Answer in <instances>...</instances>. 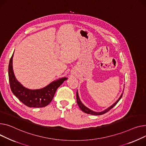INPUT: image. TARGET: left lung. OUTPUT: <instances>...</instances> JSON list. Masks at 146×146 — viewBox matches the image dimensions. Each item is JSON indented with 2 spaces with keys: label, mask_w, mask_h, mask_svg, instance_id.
<instances>
[{
  "label": "left lung",
  "mask_w": 146,
  "mask_h": 146,
  "mask_svg": "<svg viewBox=\"0 0 146 146\" xmlns=\"http://www.w3.org/2000/svg\"><path fill=\"white\" fill-rule=\"evenodd\" d=\"M123 93L121 94V95L120 96L119 99L117 101H116L112 106H111L110 107H109V108H108L107 109H106L105 110H104V111H101V112H96V111H92V110H91L90 109H89V108H87V107H86V106L81 102V101H80V99H79V95H78V93H77V92H76L77 103V104H78L79 107L80 108V109H81V110L83 111V112L86 113L90 114H92V115H102V114H103L107 113L108 111H109L110 109H111L113 108V107H114V106L116 105V104H117V103L119 102V101L121 99V97H122V96H123Z\"/></svg>",
  "instance_id": "8db88e82"
}]
</instances>
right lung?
I'll return each mask as SVG.
<instances>
[{
	"instance_id": "obj_1",
	"label": "right lung",
	"mask_w": 146,
	"mask_h": 146,
	"mask_svg": "<svg viewBox=\"0 0 146 146\" xmlns=\"http://www.w3.org/2000/svg\"><path fill=\"white\" fill-rule=\"evenodd\" d=\"M13 54L9 61L8 73L10 87L13 94L22 103L29 108H38L47 106L52 100L58 87L67 78L63 77L53 81L41 89H28L23 87L16 79L13 70Z\"/></svg>"
}]
</instances>
